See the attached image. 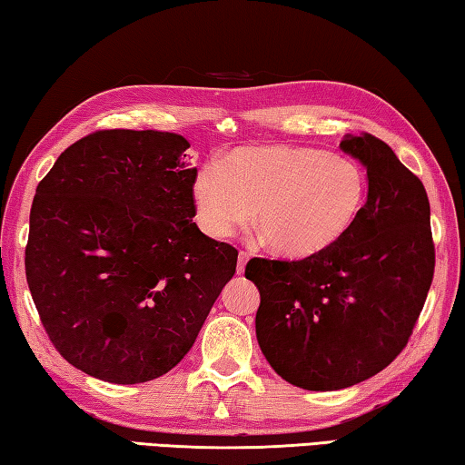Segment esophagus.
I'll return each mask as SVG.
<instances>
[{"instance_id":"1","label":"esophagus","mask_w":465,"mask_h":465,"mask_svg":"<svg viewBox=\"0 0 465 465\" xmlns=\"http://www.w3.org/2000/svg\"><path fill=\"white\" fill-rule=\"evenodd\" d=\"M248 254L246 252H242L240 250V254H238V266H235V271H238V274H242L243 272V269H246V262H248Z\"/></svg>"}]
</instances>
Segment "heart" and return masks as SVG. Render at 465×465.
<instances>
[{
	"label": "heart",
	"instance_id": "heart-1",
	"mask_svg": "<svg viewBox=\"0 0 465 465\" xmlns=\"http://www.w3.org/2000/svg\"><path fill=\"white\" fill-rule=\"evenodd\" d=\"M369 180L352 157L287 143L235 147L193 180L201 230L225 240L254 222L269 250L308 258L341 242L361 215Z\"/></svg>",
	"mask_w": 465,
	"mask_h": 465
}]
</instances>
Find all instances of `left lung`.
Wrapping results in <instances>:
<instances>
[{"instance_id": "obj_1", "label": "left lung", "mask_w": 465, "mask_h": 465, "mask_svg": "<svg viewBox=\"0 0 465 465\" xmlns=\"http://www.w3.org/2000/svg\"><path fill=\"white\" fill-rule=\"evenodd\" d=\"M367 168V203L334 246L302 261L252 258L261 291L256 338L282 380L342 390L388 367L408 344L435 272L427 191L388 143L341 141Z\"/></svg>"}]
</instances>
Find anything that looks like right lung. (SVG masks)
Wrapping results in <instances>:
<instances>
[{"label":"right lung","instance_id":"obj_1","mask_svg":"<svg viewBox=\"0 0 465 465\" xmlns=\"http://www.w3.org/2000/svg\"><path fill=\"white\" fill-rule=\"evenodd\" d=\"M188 147L176 133L96 131L36 186L30 293L54 349L96 380L168 373L235 272L238 250L193 222Z\"/></svg>","mask_w":465,"mask_h":465}]
</instances>
